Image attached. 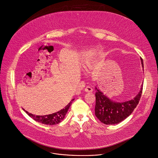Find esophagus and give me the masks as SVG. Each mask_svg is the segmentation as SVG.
<instances>
[{
  "label": "esophagus",
  "mask_w": 158,
  "mask_h": 158,
  "mask_svg": "<svg viewBox=\"0 0 158 158\" xmlns=\"http://www.w3.org/2000/svg\"><path fill=\"white\" fill-rule=\"evenodd\" d=\"M84 90H85V92H92L93 91V89H92V88L91 87L87 86V87H86L85 88Z\"/></svg>",
  "instance_id": "obj_1"
}]
</instances>
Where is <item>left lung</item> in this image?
I'll list each match as a JSON object with an SVG mask.
<instances>
[{"label":"left lung","mask_w":158,"mask_h":158,"mask_svg":"<svg viewBox=\"0 0 158 158\" xmlns=\"http://www.w3.org/2000/svg\"><path fill=\"white\" fill-rule=\"evenodd\" d=\"M140 59L143 67V59ZM95 89V116L104 124L114 125L122 122L133 112L140 100L143 85L138 94L133 99L122 103L112 101L98 89Z\"/></svg>","instance_id":"1"}]
</instances>
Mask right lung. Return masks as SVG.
<instances>
[{
  "instance_id": "add662e5",
  "label": "right lung",
  "mask_w": 158,
  "mask_h": 158,
  "mask_svg": "<svg viewBox=\"0 0 158 158\" xmlns=\"http://www.w3.org/2000/svg\"><path fill=\"white\" fill-rule=\"evenodd\" d=\"M74 99H73L71 101H73ZM72 102H70L69 104L59 112L56 113H54L52 114H49L48 115L44 116H38V115H35L31 114L28 113V112H26V113L34 120L41 123L45 125H56L60 123L64 118L66 114H67V112L68 109H69Z\"/></svg>"
}]
</instances>
